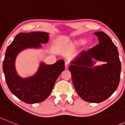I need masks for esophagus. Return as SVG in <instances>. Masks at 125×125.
Listing matches in <instances>:
<instances>
[{"mask_svg": "<svg viewBox=\"0 0 125 125\" xmlns=\"http://www.w3.org/2000/svg\"><path fill=\"white\" fill-rule=\"evenodd\" d=\"M70 66V62L69 61H65V69H68V68Z\"/></svg>", "mask_w": 125, "mask_h": 125, "instance_id": "1", "label": "esophagus"}]
</instances>
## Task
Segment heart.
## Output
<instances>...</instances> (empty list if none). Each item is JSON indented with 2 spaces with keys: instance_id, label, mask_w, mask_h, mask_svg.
<instances>
[{
  "instance_id": "heart-1",
  "label": "heart",
  "mask_w": 125,
  "mask_h": 125,
  "mask_svg": "<svg viewBox=\"0 0 125 125\" xmlns=\"http://www.w3.org/2000/svg\"><path fill=\"white\" fill-rule=\"evenodd\" d=\"M85 42V40L84 38H78L74 41V43L76 45L83 44Z\"/></svg>"
}]
</instances>
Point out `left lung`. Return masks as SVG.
I'll return each mask as SVG.
<instances>
[{
	"instance_id": "1",
	"label": "left lung",
	"mask_w": 125,
	"mask_h": 125,
	"mask_svg": "<svg viewBox=\"0 0 125 125\" xmlns=\"http://www.w3.org/2000/svg\"><path fill=\"white\" fill-rule=\"evenodd\" d=\"M94 34L99 43L88 51H83L69 68L73 85L80 97L91 103L107 99L117 90L120 82L121 62L119 52L110 37L104 32ZM106 64L92 68L93 60Z\"/></svg>"
}]
</instances>
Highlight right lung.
Returning a JSON list of instances; mask_svg holds the SVG:
<instances>
[{"instance_id": "obj_1", "label": "right lung", "mask_w": 125, "mask_h": 125, "mask_svg": "<svg viewBox=\"0 0 125 125\" xmlns=\"http://www.w3.org/2000/svg\"><path fill=\"white\" fill-rule=\"evenodd\" d=\"M48 40L49 34L46 32H21L6 49L3 62L6 84L13 94L26 104L39 103L46 99L65 69L64 61L60 60L52 65L42 63L37 73L30 78L23 79L17 74L14 64L18 53L26 48L40 47V43H46Z\"/></svg>"}]
</instances>
